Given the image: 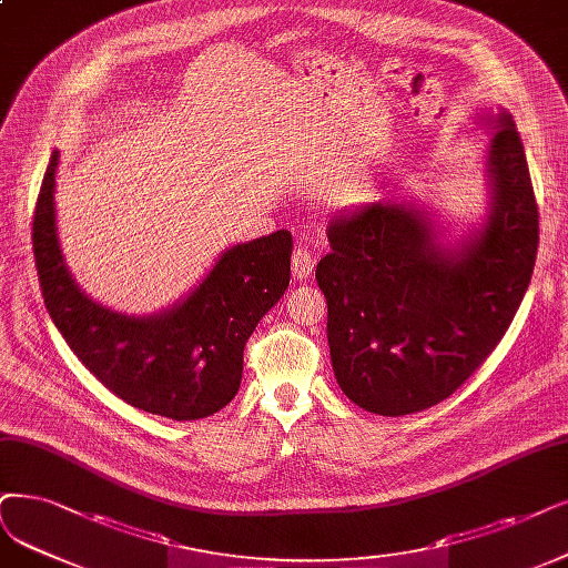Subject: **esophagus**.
<instances>
[{
  "label": "esophagus",
  "mask_w": 568,
  "mask_h": 568,
  "mask_svg": "<svg viewBox=\"0 0 568 568\" xmlns=\"http://www.w3.org/2000/svg\"><path fill=\"white\" fill-rule=\"evenodd\" d=\"M291 263H293V275H296L298 280H305V277L312 275V270H314V256L307 252L305 246L293 248Z\"/></svg>",
  "instance_id": "esophagus-1"
}]
</instances>
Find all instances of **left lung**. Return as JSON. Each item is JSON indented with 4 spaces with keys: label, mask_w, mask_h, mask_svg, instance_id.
Returning <instances> with one entry per match:
<instances>
[{
    "label": "left lung",
    "mask_w": 568,
    "mask_h": 568,
    "mask_svg": "<svg viewBox=\"0 0 568 568\" xmlns=\"http://www.w3.org/2000/svg\"><path fill=\"white\" fill-rule=\"evenodd\" d=\"M487 153V223L445 246L428 212L377 200L328 223L316 265L328 305L333 373L382 417L445 400L501 343L531 282L538 205L525 146L501 111Z\"/></svg>",
    "instance_id": "1"
}]
</instances>
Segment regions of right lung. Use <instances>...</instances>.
<instances>
[{
	"label": "right lung",
	"mask_w": 568,
	"mask_h": 568,
	"mask_svg": "<svg viewBox=\"0 0 568 568\" xmlns=\"http://www.w3.org/2000/svg\"><path fill=\"white\" fill-rule=\"evenodd\" d=\"M58 151L37 197L32 246L41 296L64 343L104 387L138 410L174 422L229 405L242 382V354L265 312L288 286L291 233L237 244L170 310L128 316L90 301L72 280L55 229Z\"/></svg>",
	"instance_id": "add662e5"
}]
</instances>
